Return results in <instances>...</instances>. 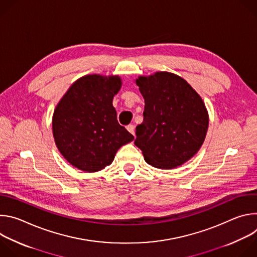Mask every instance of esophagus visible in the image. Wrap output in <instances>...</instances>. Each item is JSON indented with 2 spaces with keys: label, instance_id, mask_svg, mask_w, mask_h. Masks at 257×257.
<instances>
[{
  "label": "esophagus",
  "instance_id": "esophagus-1",
  "mask_svg": "<svg viewBox=\"0 0 257 257\" xmlns=\"http://www.w3.org/2000/svg\"><path fill=\"white\" fill-rule=\"evenodd\" d=\"M127 130H128L132 135L135 136V129H134V126H133V125H128V126H127Z\"/></svg>",
  "mask_w": 257,
  "mask_h": 257
}]
</instances>
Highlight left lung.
Instances as JSON below:
<instances>
[{"mask_svg":"<svg viewBox=\"0 0 257 257\" xmlns=\"http://www.w3.org/2000/svg\"><path fill=\"white\" fill-rule=\"evenodd\" d=\"M135 82L145 105L134 144L155 168L182 166L205 139L208 114L202 98L186 80L170 72L139 76Z\"/></svg>","mask_w":257,"mask_h":257,"instance_id":"obj_1","label":"left lung"}]
</instances>
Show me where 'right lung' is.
<instances>
[{
	"label": "right lung",
	"instance_id": "right-lung-1",
	"mask_svg": "<svg viewBox=\"0 0 257 257\" xmlns=\"http://www.w3.org/2000/svg\"><path fill=\"white\" fill-rule=\"evenodd\" d=\"M119 76L86 75L73 83L57 104L53 135L62 156L75 167L92 173L111 165L122 145L134 136L117 120L113 98Z\"/></svg>",
	"mask_w": 257,
	"mask_h": 257
}]
</instances>
